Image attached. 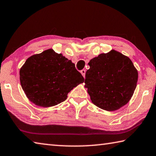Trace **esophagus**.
Returning <instances> with one entry per match:
<instances>
[{"instance_id": "1", "label": "esophagus", "mask_w": 156, "mask_h": 156, "mask_svg": "<svg viewBox=\"0 0 156 156\" xmlns=\"http://www.w3.org/2000/svg\"><path fill=\"white\" fill-rule=\"evenodd\" d=\"M80 73H82V75H83V77L84 78V76H85V73H86L85 69H82V70L80 71Z\"/></svg>"}]
</instances>
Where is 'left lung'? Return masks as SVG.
I'll return each instance as SVG.
<instances>
[{
    "mask_svg": "<svg viewBox=\"0 0 156 156\" xmlns=\"http://www.w3.org/2000/svg\"><path fill=\"white\" fill-rule=\"evenodd\" d=\"M85 74V87L95 106L113 111L128 102L138 81V71L127 56L112 50L92 58Z\"/></svg>",
    "mask_w": 156,
    "mask_h": 156,
    "instance_id": "1",
    "label": "left lung"
}]
</instances>
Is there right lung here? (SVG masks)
I'll return each instance as SVG.
<instances>
[{"mask_svg": "<svg viewBox=\"0 0 156 156\" xmlns=\"http://www.w3.org/2000/svg\"><path fill=\"white\" fill-rule=\"evenodd\" d=\"M20 80L31 102L50 107L66 100L84 78L72 61L48 49L27 59L20 70Z\"/></svg>", "mask_w": 156, "mask_h": 156, "instance_id": "obj_1", "label": "right lung"}]
</instances>
